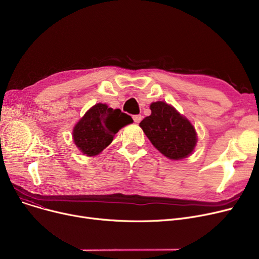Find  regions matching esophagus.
Masks as SVG:
<instances>
[{"mask_svg":"<svg viewBox=\"0 0 259 259\" xmlns=\"http://www.w3.org/2000/svg\"><path fill=\"white\" fill-rule=\"evenodd\" d=\"M132 117H133V120H134L135 122H140V121L142 120V118H143V116H142L141 114H137V115H133Z\"/></svg>","mask_w":259,"mask_h":259,"instance_id":"1","label":"esophagus"}]
</instances>
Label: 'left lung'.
<instances>
[{"label":"left lung","mask_w":259,"mask_h":259,"mask_svg":"<svg viewBox=\"0 0 259 259\" xmlns=\"http://www.w3.org/2000/svg\"><path fill=\"white\" fill-rule=\"evenodd\" d=\"M151 115L140 126L157 150L170 159H182L193 151L196 132L190 121L165 102L152 103Z\"/></svg>","instance_id":"left-lung-1"}]
</instances>
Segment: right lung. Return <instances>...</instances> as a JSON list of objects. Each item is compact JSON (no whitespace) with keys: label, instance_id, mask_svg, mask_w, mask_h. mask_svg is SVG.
I'll list each match as a JSON object with an SVG mask.
<instances>
[{"label":"right lung","instance_id":"1","mask_svg":"<svg viewBox=\"0 0 259 259\" xmlns=\"http://www.w3.org/2000/svg\"><path fill=\"white\" fill-rule=\"evenodd\" d=\"M133 119L119 109L108 108L105 104L94 105L73 129L76 147L88 156L97 155L113 141L114 134Z\"/></svg>","mask_w":259,"mask_h":259}]
</instances>
